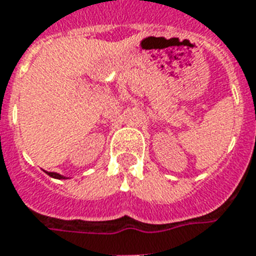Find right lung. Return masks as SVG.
Listing matches in <instances>:
<instances>
[{"label":"right lung","instance_id":"right-lung-1","mask_svg":"<svg viewBox=\"0 0 256 256\" xmlns=\"http://www.w3.org/2000/svg\"><path fill=\"white\" fill-rule=\"evenodd\" d=\"M48 175L52 176V178H54V179H66L65 176L58 175V174H56V172H48Z\"/></svg>","mask_w":256,"mask_h":256}]
</instances>
